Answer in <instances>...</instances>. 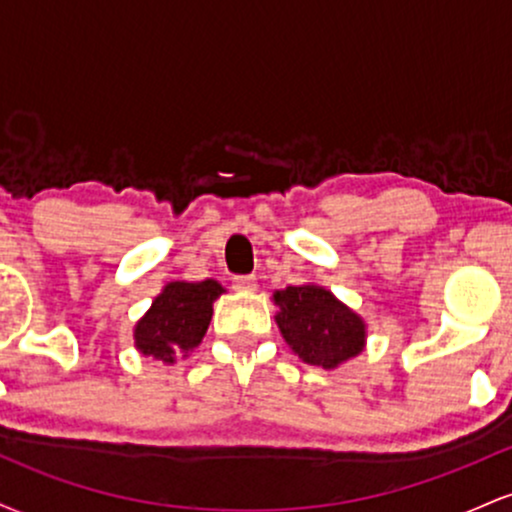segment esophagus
<instances>
[{"mask_svg":"<svg viewBox=\"0 0 512 512\" xmlns=\"http://www.w3.org/2000/svg\"><path fill=\"white\" fill-rule=\"evenodd\" d=\"M233 289L243 291V293H252L257 289V279L252 274L245 276H233Z\"/></svg>","mask_w":512,"mask_h":512,"instance_id":"1","label":"esophagus"}]
</instances>
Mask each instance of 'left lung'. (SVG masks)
Wrapping results in <instances>:
<instances>
[{
  "label": "left lung",
  "mask_w": 512,
  "mask_h": 512,
  "mask_svg": "<svg viewBox=\"0 0 512 512\" xmlns=\"http://www.w3.org/2000/svg\"><path fill=\"white\" fill-rule=\"evenodd\" d=\"M274 301L281 334L310 366L334 368L363 349V320L322 286H289Z\"/></svg>",
  "instance_id": "8db88e82"
}]
</instances>
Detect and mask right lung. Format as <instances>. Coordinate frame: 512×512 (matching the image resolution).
<instances>
[{"mask_svg":"<svg viewBox=\"0 0 512 512\" xmlns=\"http://www.w3.org/2000/svg\"><path fill=\"white\" fill-rule=\"evenodd\" d=\"M223 293L216 281H173L137 322L134 339L142 354L173 363L175 354L202 342L211 320V303Z\"/></svg>","mask_w":512,"mask_h":512,"instance_id":"obj_1","label":"right lung"}]
</instances>
